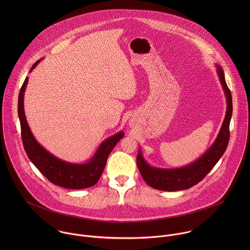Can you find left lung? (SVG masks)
Returning <instances> with one entry per match:
<instances>
[{"mask_svg": "<svg viewBox=\"0 0 250 250\" xmlns=\"http://www.w3.org/2000/svg\"><path fill=\"white\" fill-rule=\"evenodd\" d=\"M216 72L223 87L227 102L225 118L217 138L212 146L199 159L188 166L179 168L165 169L150 167L143 159V154L140 150L137 156L138 167L143 180L153 188L165 191H176L189 188L204 179L224 154L230 139L229 126L232 117L233 105L231 91L225 82L224 72L217 64Z\"/></svg>", "mask_w": 250, "mask_h": 250, "instance_id": "obj_1", "label": "left lung"}]
</instances>
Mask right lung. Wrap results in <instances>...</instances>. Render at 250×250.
I'll list each match as a JSON object with an SVG mask.
<instances>
[{"label": "right lung", "instance_id": "right-lung-1", "mask_svg": "<svg viewBox=\"0 0 250 250\" xmlns=\"http://www.w3.org/2000/svg\"><path fill=\"white\" fill-rule=\"evenodd\" d=\"M40 61L32 66L31 71ZM30 71V72H31ZM29 77L24 81L18 98V116L21 125V136L24 149L37 169L51 183L71 189H81L94 186L101 177L107 157L116 143L123 137V132L109 137L100 144L94 156L86 164H71L56 158L36 142L28 125L24 111V93Z\"/></svg>", "mask_w": 250, "mask_h": 250}]
</instances>
